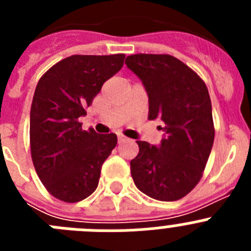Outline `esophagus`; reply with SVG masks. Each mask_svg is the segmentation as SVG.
<instances>
[{"instance_id": "obj_1", "label": "esophagus", "mask_w": 251, "mask_h": 251, "mask_svg": "<svg viewBox=\"0 0 251 251\" xmlns=\"http://www.w3.org/2000/svg\"><path fill=\"white\" fill-rule=\"evenodd\" d=\"M127 137L126 136H123V134H118V141H119V143H121V142H124V141H127Z\"/></svg>"}]
</instances>
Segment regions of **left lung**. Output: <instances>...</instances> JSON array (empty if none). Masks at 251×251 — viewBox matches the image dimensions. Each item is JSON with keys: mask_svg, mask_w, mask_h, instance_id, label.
Listing matches in <instances>:
<instances>
[{"mask_svg": "<svg viewBox=\"0 0 251 251\" xmlns=\"http://www.w3.org/2000/svg\"><path fill=\"white\" fill-rule=\"evenodd\" d=\"M126 64L139 77L150 99L151 121L166 133L158 148L137 141L130 174L143 194L177 201L200 182L215 138L207 86L191 68L167 54H136Z\"/></svg>", "mask_w": 251, "mask_h": 251, "instance_id": "left-lung-1", "label": "left lung"}]
</instances>
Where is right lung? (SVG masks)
Instances as JSON below:
<instances>
[{"instance_id": "1", "label": "right lung", "mask_w": 251, "mask_h": 251, "mask_svg": "<svg viewBox=\"0 0 251 251\" xmlns=\"http://www.w3.org/2000/svg\"><path fill=\"white\" fill-rule=\"evenodd\" d=\"M124 57L72 55L40 77L30 113L31 158L40 181L57 200L79 202L98 186L117 136L83 130L79 118L103 84L121 70Z\"/></svg>"}]
</instances>
